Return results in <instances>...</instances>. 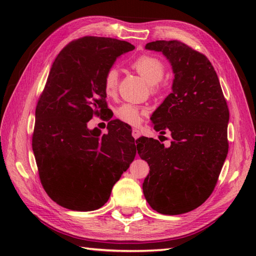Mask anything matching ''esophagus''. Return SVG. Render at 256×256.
Here are the masks:
<instances>
[{
    "instance_id": "esophagus-1",
    "label": "esophagus",
    "mask_w": 256,
    "mask_h": 256,
    "mask_svg": "<svg viewBox=\"0 0 256 256\" xmlns=\"http://www.w3.org/2000/svg\"><path fill=\"white\" fill-rule=\"evenodd\" d=\"M132 136H133L135 140L138 138L140 136V132L138 131V128H133V130H132Z\"/></svg>"
}]
</instances>
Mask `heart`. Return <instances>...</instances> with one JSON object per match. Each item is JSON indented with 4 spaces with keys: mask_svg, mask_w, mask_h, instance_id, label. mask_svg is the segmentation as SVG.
Segmentation results:
<instances>
[{
    "mask_svg": "<svg viewBox=\"0 0 256 256\" xmlns=\"http://www.w3.org/2000/svg\"><path fill=\"white\" fill-rule=\"evenodd\" d=\"M131 67L142 77L146 82L152 84L153 91L156 90L157 84L162 79L165 74V64L158 57L153 55H142L134 59L131 64ZM118 74L116 68H110L103 77V90L106 94L111 96L116 91ZM146 110L143 108L136 106L130 103H124L116 110V116L121 121L138 125L142 122L145 116Z\"/></svg>",
    "mask_w": 256,
    "mask_h": 256,
    "instance_id": "b5f03b06",
    "label": "heart"
}]
</instances>
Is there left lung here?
<instances>
[{"label": "left lung", "mask_w": 256, "mask_h": 256, "mask_svg": "<svg viewBox=\"0 0 256 256\" xmlns=\"http://www.w3.org/2000/svg\"><path fill=\"white\" fill-rule=\"evenodd\" d=\"M146 50L170 62L172 94L152 114L155 131L170 132L166 148L148 138L136 140L150 174L143 192L162 214H182L202 204L214 192L226 158L229 108L209 59L178 40H156Z\"/></svg>", "instance_id": "obj_1"}]
</instances>
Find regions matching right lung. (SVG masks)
Segmentation results:
<instances>
[{"mask_svg": "<svg viewBox=\"0 0 256 256\" xmlns=\"http://www.w3.org/2000/svg\"><path fill=\"white\" fill-rule=\"evenodd\" d=\"M134 48L116 38L86 36L64 47L50 68L32 146L42 187L64 208H101L136 155L130 126L118 120L108 122V134L88 128L92 116L106 112V72Z\"/></svg>", "mask_w": 256, "mask_h": 256, "instance_id": "obj_1", "label": "right lung"}]
</instances>
